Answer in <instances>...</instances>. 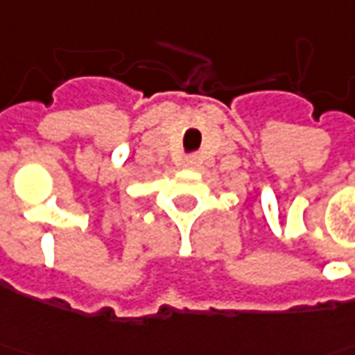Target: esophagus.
Masks as SVG:
<instances>
[{"instance_id":"obj_1","label":"esophagus","mask_w":355,"mask_h":355,"mask_svg":"<svg viewBox=\"0 0 355 355\" xmlns=\"http://www.w3.org/2000/svg\"><path fill=\"white\" fill-rule=\"evenodd\" d=\"M193 162H196V157H193V156L186 157V164H188V165H191V164H193Z\"/></svg>"}]
</instances>
